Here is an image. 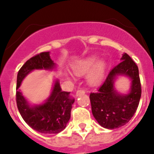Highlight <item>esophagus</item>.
<instances>
[{
    "label": "esophagus",
    "mask_w": 154,
    "mask_h": 154,
    "mask_svg": "<svg viewBox=\"0 0 154 154\" xmlns=\"http://www.w3.org/2000/svg\"><path fill=\"white\" fill-rule=\"evenodd\" d=\"M86 93V91L83 89H78L76 91V96H80L81 94H84Z\"/></svg>",
    "instance_id": "1"
}]
</instances>
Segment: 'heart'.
Segmentation results:
<instances>
[{"label":"heart","instance_id":"b5f03b06","mask_svg":"<svg viewBox=\"0 0 154 154\" xmlns=\"http://www.w3.org/2000/svg\"><path fill=\"white\" fill-rule=\"evenodd\" d=\"M106 64L103 60H98L96 56H90L73 66V71L77 75H83L89 71L87 76V81L91 85H97L103 80L106 71Z\"/></svg>","mask_w":154,"mask_h":154}]
</instances>
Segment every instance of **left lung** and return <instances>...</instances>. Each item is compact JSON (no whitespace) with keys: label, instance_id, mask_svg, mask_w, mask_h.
<instances>
[{"label":"left lung","instance_id":"left-lung-1","mask_svg":"<svg viewBox=\"0 0 154 154\" xmlns=\"http://www.w3.org/2000/svg\"><path fill=\"white\" fill-rule=\"evenodd\" d=\"M121 63L109 73L97 92L89 95L93 116L104 128H119L130 122L136 112L140 100L142 89L139 68L131 57L124 53ZM119 75H125L131 80L130 91L119 93L114 82Z\"/></svg>","mask_w":154,"mask_h":154}]
</instances>
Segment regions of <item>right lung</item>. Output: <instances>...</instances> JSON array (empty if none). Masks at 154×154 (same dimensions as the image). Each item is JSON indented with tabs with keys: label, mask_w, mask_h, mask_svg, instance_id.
I'll use <instances>...</instances> for the list:
<instances>
[{
	"label": "right lung",
	"mask_w": 154,
	"mask_h": 154,
	"mask_svg": "<svg viewBox=\"0 0 154 154\" xmlns=\"http://www.w3.org/2000/svg\"><path fill=\"white\" fill-rule=\"evenodd\" d=\"M57 68L50 57V52H42L27 60L17 75L16 103L24 122L35 131L45 134H57L66 128L71 118L74 99L70 92L63 91L59 80L54 81L52 91L45 101L31 105L24 97L19 87L23 80L34 70L53 71Z\"/></svg>",
	"instance_id": "1"
}]
</instances>
